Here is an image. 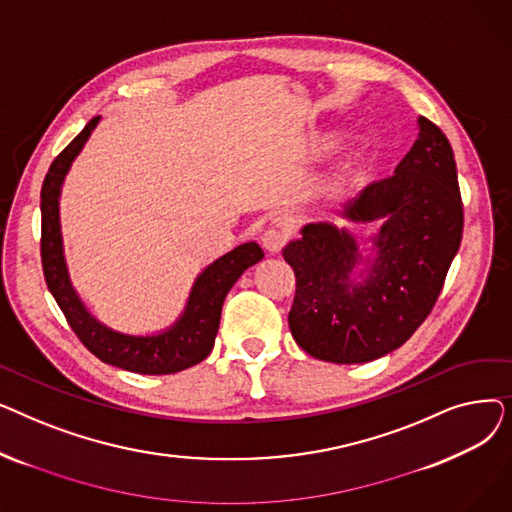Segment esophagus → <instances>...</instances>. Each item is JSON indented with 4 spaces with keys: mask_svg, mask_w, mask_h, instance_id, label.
Listing matches in <instances>:
<instances>
[{
    "mask_svg": "<svg viewBox=\"0 0 512 512\" xmlns=\"http://www.w3.org/2000/svg\"><path fill=\"white\" fill-rule=\"evenodd\" d=\"M286 242V234L278 228H267L261 236V245L270 253H280Z\"/></svg>",
    "mask_w": 512,
    "mask_h": 512,
    "instance_id": "1",
    "label": "esophagus"
}]
</instances>
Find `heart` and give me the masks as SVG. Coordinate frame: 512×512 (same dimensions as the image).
<instances>
[{
	"label": "heart",
	"instance_id": "heart-1",
	"mask_svg": "<svg viewBox=\"0 0 512 512\" xmlns=\"http://www.w3.org/2000/svg\"><path fill=\"white\" fill-rule=\"evenodd\" d=\"M334 143H336V139H334V137L319 139V141H315V143H313V151H326V149L334 147Z\"/></svg>",
	"mask_w": 512,
	"mask_h": 512
}]
</instances>
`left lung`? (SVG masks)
Returning a JSON list of instances; mask_svg holds the SVG:
<instances>
[{
    "instance_id": "obj_1",
    "label": "left lung",
    "mask_w": 512,
    "mask_h": 512,
    "mask_svg": "<svg viewBox=\"0 0 512 512\" xmlns=\"http://www.w3.org/2000/svg\"><path fill=\"white\" fill-rule=\"evenodd\" d=\"M417 141L394 174L342 205L351 222H382L361 249L348 228L311 222L282 255L297 276L292 338L311 357L353 365L405 344L432 311L463 236L454 153L444 132L417 118Z\"/></svg>"
}]
</instances>
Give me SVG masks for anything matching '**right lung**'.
<instances>
[{"instance_id": "obj_1", "label": "right lung", "mask_w": 512, "mask_h": 512, "mask_svg": "<svg viewBox=\"0 0 512 512\" xmlns=\"http://www.w3.org/2000/svg\"><path fill=\"white\" fill-rule=\"evenodd\" d=\"M101 116L89 120L78 137L56 157L41 188V259L49 292L66 315L70 328L89 351L107 365L132 373H178L203 361L213 348L220 328L226 294L251 265L263 259L255 240L238 245L209 263L195 278L186 305L172 326L153 334H126L95 317L72 286L64 255L60 224V197L74 159L85 149Z\"/></svg>"}]
</instances>
